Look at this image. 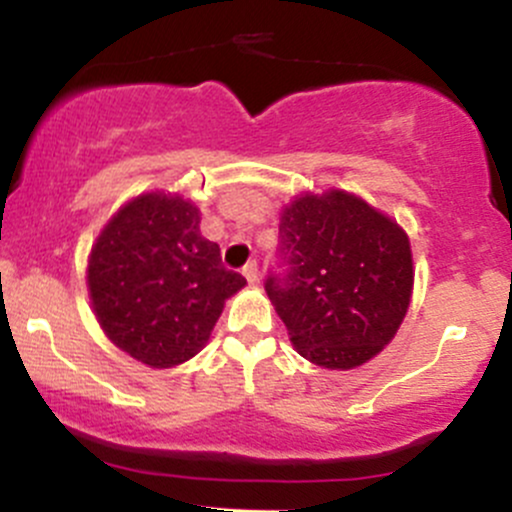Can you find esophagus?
<instances>
[{
	"label": "esophagus",
	"mask_w": 512,
	"mask_h": 512,
	"mask_svg": "<svg viewBox=\"0 0 512 512\" xmlns=\"http://www.w3.org/2000/svg\"><path fill=\"white\" fill-rule=\"evenodd\" d=\"M243 274H245V279H248V284H252V286L260 284V267H257V262H255V260L245 264V267H243Z\"/></svg>",
	"instance_id": "esophagus-1"
}]
</instances>
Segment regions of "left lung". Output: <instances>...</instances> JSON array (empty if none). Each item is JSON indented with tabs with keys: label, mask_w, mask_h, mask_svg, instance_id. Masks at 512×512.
Instances as JSON below:
<instances>
[{
	"label": "left lung",
	"mask_w": 512,
	"mask_h": 512,
	"mask_svg": "<svg viewBox=\"0 0 512 512\" xmlns=\"http://www.w3.org/2000/svg\"><path fill=\"white\" fill-rule=\"evenodd\" d=\"M284 274L264 284L293 349L351 370L392 342L409 310L414 262L395 219L344 190L305 192L281 209Z\"/></svg>",
	"instance_id": "8db88e82"
}]
</instances>
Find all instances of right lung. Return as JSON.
<instances>
[{"mask_svg":"<svg viewBox=\"0 0 512 512\" xmlns=\"http://www.w3.org/2000/svg\"><path fill=\"white\" fill-rule=\"evenodd\" d=\"M199 209L175 192H144L105 223L86 284L105 337L149 368L190 361L245 276L223 267L199 233Z\"/></svg>","mask_w":512,"mask_h":512,"instance_id":"add662e5","label":"right lung"}]
</instances>
